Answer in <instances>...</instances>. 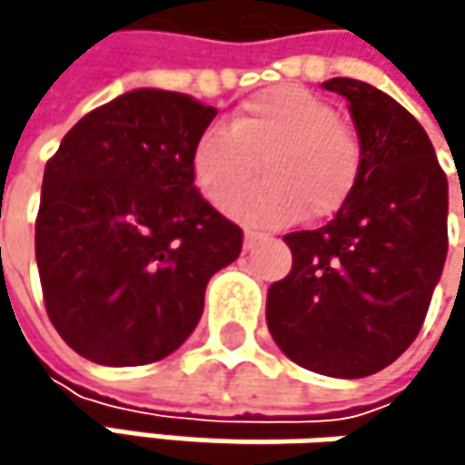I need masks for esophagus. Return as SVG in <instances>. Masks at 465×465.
<instances>
[{
    "instance_id": "esophagus-1",
    "label": "esophagus",
    "mask_w": 465,
    "mask_h": 465,
    "mask_svg": "<svg viewBox=\"0 0 465 465\" xmlns=\"http://www.w3.org/2000/svg\"><path fill=\"white\" fill-rule=\"evenodd\" d=\"M258 239H261V233L250 232V229H247V232H244V250H250V247H252V244H255Z\"/></svg>"
}]
</instances>
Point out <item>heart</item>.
Returning <instances> with one entry per match:
<instances>
[{
    "label": "heart",
    "instance_id": "b5f03b06",
    "mask_svg": "<svg viewBox=\"0 0 465 465\" xmlns=\"http://www.w3.org/2000/svg\"><path fill=\"white\" fill-rule=\"evenodd\" d=\"M361 161V142L328 99L304 85H272L250 96L226 129L196 140L191 172L210 204L232 203L233 218L255 226H282L304 210L315 221L336 215L358 185ZM261 163L270 180L242 194Z\"/></svg>",
    "mask_w": 465,
    "mask_h": 465
}]
</instances>
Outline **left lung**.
Masks as SVG:
<instances>
[{"label": "left lung", "instance_id": "8db88e82", "mask_svg": "<svg viewBox=\"0 0 465 465\" xmlns=\"http://www.w3.org/2000/svg\"><path fill=\"white\" fill-rule=\"evenodd\" d=\"M323 88L350 102L361 177L323 229L285 233L293 266L266 293V325L293 363L358 380L422 328L447 258V174L396 99L352 77Z\"/></svg>", "mask_w": 465, "mask_h": 465}]
</instances>
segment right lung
<instances>
[{"mask_svg": "<svg viewBox=\"0 0 465 465\" xmlns=\"http://www.w3.org/2000/svg\"><path fill=\"white\" fill-rule=\"evenodd\" d=\"M218 115L140 88L77 121L50 155L35 226L47 318L102 366H144L196 328L242 229L193 185L191 153Z\"/></svg>", "mask_w": 465, "mask_h": 465, "instance_id": "obj_1", "label": "right lung"}]
</instances>
